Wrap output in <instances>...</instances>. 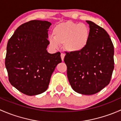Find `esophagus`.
<instances>
[{
	"label": "esophagus",
	"instance_id": "esophagus-1",
	"mask_svg": "<svg viewBox=\"0 0 121 121\" xmlns=\"http://www.w3.org/2000/svg\"><path fill=\"white\" fill-rule=\"evenodd\" d=\"M64 57H65V54H64V53L61 54V60H62V61H64Z\"/></svg>",
	"mask_w": 121,
	"mask_h": 121
}]
</instances>
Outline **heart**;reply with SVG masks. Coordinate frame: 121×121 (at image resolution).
<instances>
[{"instance_id":"1","label":"heart","mask_w":121,"mask_h":121,"mask_svg":"<svg viewBox=\"0 0 121 121\" xmlns=\"http://www.w3.org/2000/svg\"><path fill=\"white\" fill-rule=\"evenodd\" d=\"M53 37H49L50 46L58 48L64 44L69 53H79L86 47L90 36V28L84 23L67 22L57 24L53 29Z\"/></svg>"}]
</instances>
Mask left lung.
Returning <instances> with one entry per match:
<instances>
[{"mask_svg":"<svg viewBox=\"0 0 121 121\" xmlns=\"http://www.w3.org/2000/svg\"><path fill=\"white\" fill-rule=\"evenodd\" d=\"M86 47L79 53H67L64 62L72 88L79 94L92 95L108 85L114 68L113 45L107 31L90 20Z\"/></svg>","mask_w":121,"mask_h":121,"instance_id":"left-lung-1","label":"left lung"}]
</instances>
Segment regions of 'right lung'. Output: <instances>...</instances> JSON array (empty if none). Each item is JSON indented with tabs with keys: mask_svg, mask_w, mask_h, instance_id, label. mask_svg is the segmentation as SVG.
<instances>
[{
	"mask_svg": "<svg viewBox=\"0 0 121 121\" xmlns=\"http://www.w3.org/2000/svg\"><path fill=\"white\" fill-rule=\"evenodd\" d=\"M52 23L31 20L22 24L9 40L5 58L12 85L27 95L48 88L51 76L61 63L60 53H48V31Z\"/></svg>",
	"mask_w": 121,
	"mask_h": 121,
	"instance_id": "right-lung-1",
	"label": "right lung"
}]
</instances>
